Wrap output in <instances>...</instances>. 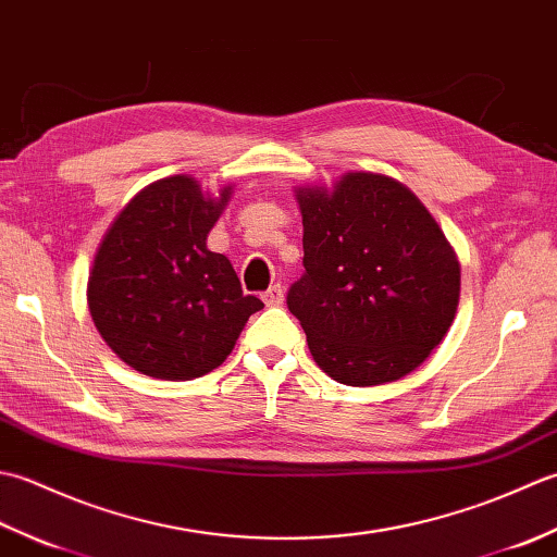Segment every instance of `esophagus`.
<instances>
[{
  "mask_svg": "<svg viewBox=\"0 0 557 557\" xmlns=\"http://www.w3.org/2000/svg\"><path fill=\"white\" fill-rule=\"evenodd\" d=\"M263 301L268 306H280L282 301H285V289H282V285H272L265 294H263Z\"/></svg>",
  "mask_w": 557,
  "mask_h": 557,
  "instance_id": "34e87169",
  "label": "esophagus"
}]
</instances>
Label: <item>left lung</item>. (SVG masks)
Segmentation results:
<instances>
[{
  "label": "left lung",
  "instance_id": "8db88e82",
  "mask_svg": "<svg viewBox=\"0 0 557 557\" xmlns=\"http://www.w3.org/2000/svg\"><path fill=\"white\" fill-rule=\"evenodd\" d=\"M301 280L287 294L315 363L369 387L411 373L441 345L459 304V260L421 200L393 176L347 172L299 186Z\"/></svg>",
  "mask_w": 557,
  "mask_h": 557
}]
</instances>
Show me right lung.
<instances>
[{
    "mask_svg": "<svg viewBox=\"0 0 557 557\" xmlns=\"http://www.w3.org/2000/svg\"><path fill=\"white\" fill-rule=\"evenodd\" d=\"M232 186L218 198L188 174L138 191L104 234L88 277V309L134 371L194 381L230 357L263 301L242 292L227 256L206 246Z\"/></svg>",
    "mask_w": 557,
    "mask_h": 557,
    "instance_id": "right-lung-1",
    "label": "right lung"
}]
</instances>
